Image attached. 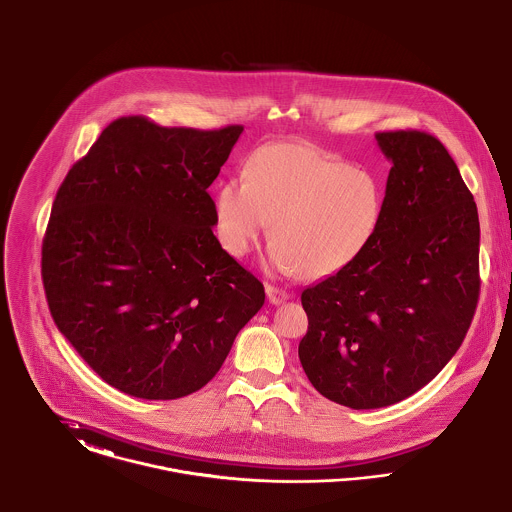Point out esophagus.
<instances>
[{
  "instance_id": "esophagus-1",
  "label": "esophagus",
  "mask_w": 512,
  "mask_h": 512,
  "mask_svg": "<svg viewBox=\"0 0 512 512\" xmlns=\"http://www.w3.org/2000/svg\"><path fill=\"white\" fill-rule=\"evenodd\" d=\"M265 292H267V298H269V302H271L273 306H278V304H282V302L288 300V294H286L284 290L276 288L273 284H267V286H265Z\"/></svg>"
}]
</instances>
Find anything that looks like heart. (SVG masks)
Here are the masks:
<instances>
[{
	"mask_svg": "<svg viewBox=\"0 0 512 512\" xmlns=\"http://www.w3.org/2000/svg\"><path fill=\"white\" fill-rule=\"evenodd\" d=\"M384 212L378 179L302 142H276L247 161L245 179L220 183L214 200L222 247L245 257L271 226L278 273L325 278L347 269L376 236Z\"/></svg>",
	"mask_w": 512,
	"mask_h": 512,
	"instance_id": "heart-1",
	"label": "heart"
}]
</instances>
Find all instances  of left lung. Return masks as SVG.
Instances as JSON below:
<instances>
[{"mask_svg":"<svg viewBox=\"0 0 512 512\" xmlns=\"http://www.w3.org/2000/svg\"><path fill=\"white\" fill-rule=\"evenodd\" d=\"M376 142L392 161L378 232L347 269L302 292V368L351 409L427 386L460 349L479 298V218L458 165L427 132Z\"/></svg>","mask_w":512,"mask_h":512,"instance_id":"left-lung-1","label":"left lung"}]
</instances>
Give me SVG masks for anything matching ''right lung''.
Wrapping results in <instances>:
<instances>
[{"mask_svg":"<svg viewBox=\"0 0 512 512\" xmlns=\"http://www.w3.org/2000/svg\"><path fill=\"white\" fill-rule=\"evenodd\" d=\"M241 132L118 118L56 193L42 241L50 314L124 394L197 392L265 304L263 284L212 232L208 187Z\"/></svg>","mask_w":512,"mask_h":512,"instance_id":"1","label":"right lung"}]
</instances>
